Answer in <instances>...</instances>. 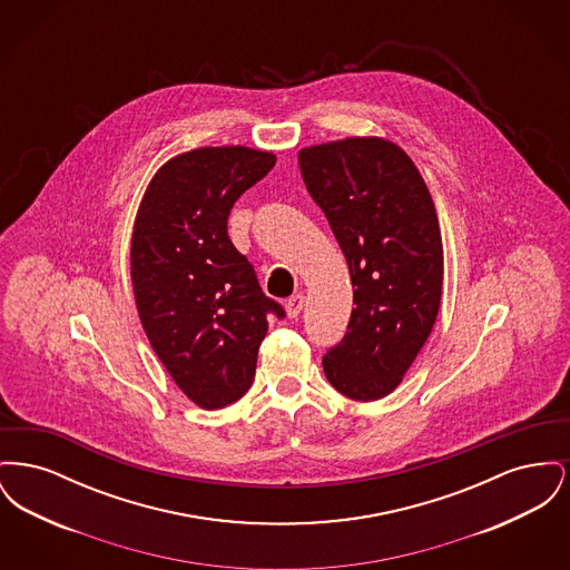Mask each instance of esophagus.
Instances as JSON below:
<instances>
[{"label":"esophagus","mask_w":570,"mask_h":570,"mask_svg":"<svg viewBox=\"0 0 570 570\" xmlns=\"http://www.w3.org/2000/svg\"><path fill=\"white\" fill-rule=\"evenodd\" d=\"M303 305H305V297L303 295H295V297L288 298V303H286L288 318H297L301 309H303Z\"/></svg>","instance_id":"esophagus-1"}]
</instances>
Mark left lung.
I'll list each match as a JSON object with an SVG mask.
<instances>
[{"mask_svg":"<svg viewBox=\"0 0 570 570\" xmlns=\"http://www.w3.org/2000/svg\"><path fill=\"white\" fill-rule=\"evenodd\" d=\"M298 168L353 279L348 331L325 354V376L342 395L376 402L397 389L440 309L434 200L406 151L380 136L305 147Z\"/></svg>","mask_w":570,"mask_h":570,"instance_id":"left-lung-1","label":"left lung"}]
</instances>
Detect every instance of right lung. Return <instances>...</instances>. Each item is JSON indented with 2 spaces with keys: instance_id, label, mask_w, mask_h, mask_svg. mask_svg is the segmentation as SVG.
Wrapping results in <instances>:
<instances>
[{
  "instance_id": "add662e5",
  "label": "right lung",
  "mask_w": 570,
  "mask_h": 570,
  "mask_svg": "<svg viewBox=\"0 0 570 570\" xmlns=\"http://www.w3.org/2000/svg\"><path fill=\"white\" fill-rule=\"evenodd\" d=\"M275 164L244 145L198 147L170 158L136 212L130 275L136 309L166 372L196 406L244 397L267 335L284 316L228 239L235 200Z\"/></svg>"
}]
</instances>
